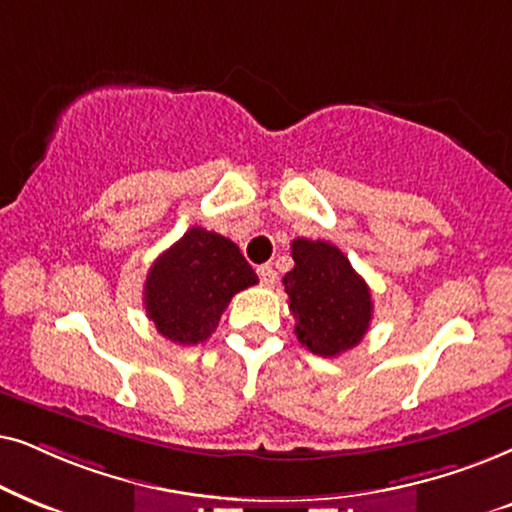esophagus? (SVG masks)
<instances>
[{
    "mask_svg": "<svg viewBox=\"0 0 512 512\" xmlns=\"http://www.w3.org/2000/svg\"><path fill=\"white\" fill-rule=\"evenodd\" d=\"M257 276H260L262 285H267V288H274L276 281H278V274L274 267H269V264H264V267L257 269Z\"/></svg>",
    "mask_w": 512,
    "mask_h": 512,
    "instance_id": "esophagus-1",
    "label": "esophagus"
}]
</instances>
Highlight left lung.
I'll return each instance as SVG.
<instances>
[{"label": "left lung", "instance_id": "obj_1", "mask_svg": "<svg viewBox=\"0 0 512 512\" xmlns=\"http://www.w3.org/2000/svg\"><path fill=\"white\" fill-rule=\"evenodd\" d=\"M292 260L283 285L302 346L323 358L358 346L372 320V295L349 257L327 241L295 238Z\"/></svg>", "mask_w": 512, "mask_h": 512}]
</instances>
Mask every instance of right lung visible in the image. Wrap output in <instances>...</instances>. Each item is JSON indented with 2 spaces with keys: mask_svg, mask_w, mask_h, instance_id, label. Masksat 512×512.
I'll list each match as a JSON object with an SVG mask.
<instances>
[{
  "mask_svg": "<svg viewBox=\"0 0 512 512\" xmlns=\"http://www.w3.org/2000/svg\"><path fill=\"white\" fill-rule=\"evenodd\" d=\"M257 283L238 245L215 231L192 227L149 269L142 302L170 342H206L236 292Z\"/></svg>",
  "mask_w": 512,
  "mask_h": 512,
  "instance_id": "1",
  "label": "right lung"
}]
</instances>
